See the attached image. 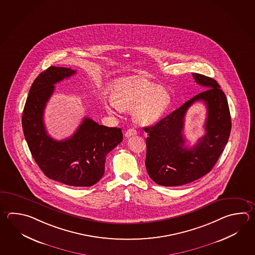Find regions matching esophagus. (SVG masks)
Listing matches in <instances>:
<instances>
[{"mask_svg": "<svg viewBox=\"0 0 255 255\" xmlns=\"http://www.w3.org/2000/svg\"><path fill=\"white\" fill-rule=\"evenodd\" d=\"M136 134H137V131L134 129H129L125 131L126 137H130V136L136 135Z\"/></svg>", "mask_w": 255, "mask_h": 255, "instance_id": "34e87169", "label": "esophagus"}]
</instances>
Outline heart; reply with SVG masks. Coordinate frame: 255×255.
Here are the masks:
<instances>
[{
    "label": "heart",
    "mask_w": 255,
    "mask_h": 255,
    "mask_svg": "<svg viewBox=\"0 0 255 255\" xmlns=\"http://www.w3.org/2000/svg\"><path fill=\"white\" fill-rule=\"evenodd\" d=\"M112 103L104 102V107L113 113L132 110V117L140 125H151L161 119L169 108L172 98L168 91L140 75L116 79L111 85Z\"/></svg>",
    "instance_id": "1"
}]
</instances>
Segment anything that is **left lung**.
Segmentation results:
<instances>
[{"instance_id": "left-lung-1", "label": "left lung", "mask_w": 255, "mask_h": 255, "mask_svg": "<svg viewBox=\"0 0 255 255\" xmlns=\"http://www.w3.org/2000/svg\"><path fill=\"white\" fill-rule=\"evenodd\" d=\"M192 77L205 91L195 95L181 107L144 127L146 138L145 166L151 180L161 186H180L207 174L228 142L232 128L228 102L218 83L200 73ZM202 100L207 105L206 134L191 148L185 146L182 134L184 116L188 107Z\"/></svg>"}]
</instances>
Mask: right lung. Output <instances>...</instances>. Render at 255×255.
Returning <instances> with one entry per match:
<instances>
[{
    "label": "right lung",
    "instance_id": "1",
    "mask_svg": "<svg viewBox=\"0 0 255 255\" xmlns=\"http://www.w3.org/2000/svg\"><path fill=\"white\" fill-rule=\"evenodd\" d=\"M75 73L70 68L51 66L40 73L29 91L21 124L31 155L49 179L69 186L90 187L104 176L106 155L123 140V132L85 117L68 139L56 140L48 135L43 113L54 84Z\"/></svg>",
    "mask_w": 255,
    "mask_h": 255
}]
</instances>
